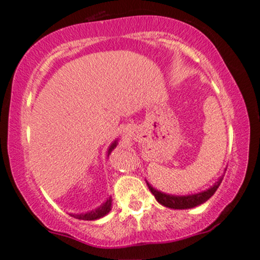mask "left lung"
<instances>
[{"instance_id": "left-lung-1", "label": "left lung", "mask_w": 260, "mask_h": 260, "mask_svg": "<svg viewBox=\"0 0 260 260\" xmlns=\"http://www.w3.org/2000/svg\"><path fill=\"white\" fill-rule=\"evenodd\" d=\"M222 178L223 177H220V180L217 181L213 187H210L209 189L204 190V192L197 193V194H190V196H182V197L165 194V193H161L159 190L155 189V188L151 187L149 183L147 184L149 189H150V192L154 194L155 199H156L161 205H164V207H168L171 209H189V208H194L199 204H203V203L207 202L210 197H213L214 193L216 192L217 188H219L220 183H221Z\"/></svg>"}]
</instances>
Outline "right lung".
<instances>
[{
  "label": "right lung",
  "mask_w": 260,
  "mask_h": 260,
  "mask_svg": "<svg viewBox=\"0 0 260 260\" xmlns=\"http://www.w3.org/2000/svg\"><path fill=\"white\" fill-rule=\"evenodd\" d=\"M115 147H116V142L113 143V144H111V147H110L109 154L111 153V150ZM110 210H111V198L107 199L106 203H104L101 207L90 211V213L79 214V215H77V214H71V215H72L73 217H76V219H79V220H96V219H100V217L105 216Z\"/></svg>",
  "instance_id": "obj_1"
}]
</instances>
